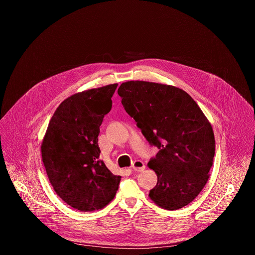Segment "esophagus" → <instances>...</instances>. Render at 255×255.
<instances>
[{
    "mask_svg": "<svg viewBox=\"0 0 255 255\" xmlns=\"http://www.w3.org/2000/svg\"><path fill=\"white\" fill-rule=\"evenodd\" d=\"M132 168L135 171H143L145 169V164L143 161L141 160H135L132 164Z\"/></svg>",
    "mask_w": 255,
    "mask_h": 255,
    "instance_id": "34e87169",
    "label": "esophagus"
}]
</instances>
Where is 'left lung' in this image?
Instances as JSON below:
<instances>
[{
  "instance_id": "left-lung-1",
  "label": "left lung",
  "mask_w": 255,
  "mask_h": 255,
  "mask_svg": "<svg viewBox=\"0 0 255 255\" xmlns=\"http://www.w3.org/2000/svg\"><path fill=\"white\" fill-rule=\"evenodd\" d=\"M118 95L144 137L159 149L147 164L157 175L149 198L165 210L189 205L206 186L213 165L211 123L194 99L173 86L130 81Z\"/></svg>"
}]
</instances>
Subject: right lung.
Instances as JSON below:
<instances>
[{
    "label": "right lung",
    "mask_w": 255,
    "mask_h": 255,
    "mask_svg": "<svg viewBox=\"0 0 255 255\" xmlns=\"http://www.w3.org/2000/svg\"><path fill=\"white\" fill-rule=\"evenodd\" d=\"M118 84L77 93L55 110L41 143L42 161L55 193L74 209L91 212L110 203L121 180L100 160V126L111 111Z\"/></svg>",
    "instance_id": "right-lung-1"
}]
</instances>
